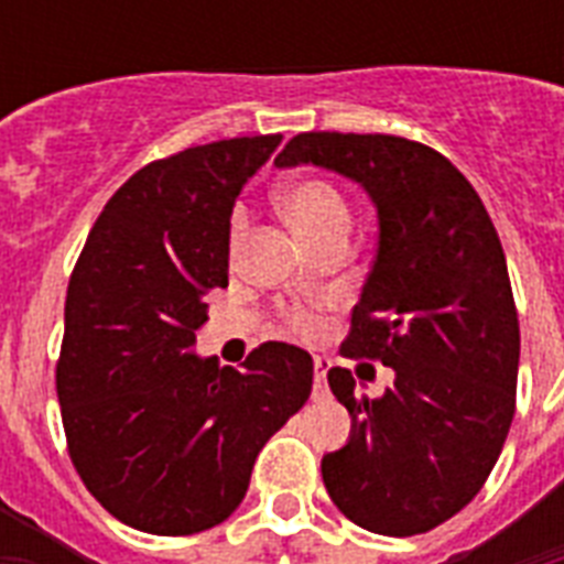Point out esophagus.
I'll use <instances>...</instances> for the list:
<instances>
[{"label":"esophagus","instance_id":"34e87169","mask_svg":"<svg viewBox=\"0 0 564 564\" xmlns=\"http://www.w3.org/2000/svg\"><path fill=\"white\" fill-rule=\"evenodd\" d=\"M327 369H330V360H327V357H316V362H313V371H316V392H325Z\"/></svg>","mask_w":564,"mask_h":564}]
</instances>
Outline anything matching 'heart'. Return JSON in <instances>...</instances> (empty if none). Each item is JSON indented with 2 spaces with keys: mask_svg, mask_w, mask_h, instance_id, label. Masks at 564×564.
Returning <instances> with one entry per match:
<instances>
[{
  "mask_svg": "<svg viewBox=\"0 0 564 564\" xmlns=\"http://www.w3.org/2000/svg\"><path fill=\"white\" fill-rule=\"evenodd\" d=\"M283 210L290 221L301 230V237L310 246L318 248L330 239H348L354 225L351 207L345 202V195L325 178H307L283 189L281 195ZM246 230V210H234L230 216V242L237 246ZM290 325L301 334H316V316L307 310H292Z\"/></svg>",
  "mask_w": 564,
  "mask_h": 564,
  "instance_id": "obj_1",
  "label": "heart"
}]
</instances>
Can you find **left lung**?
Returning <instances> with one entry per match:
<instances>
[{"instance_id": "obj_1", "label": "left lung", "mask_w": 564, "mask_h": 564, "mask_svg": "<svg viewBox=\"0 0 564 564\" xmlns=\"http://www.w3.org/2000/svg\"><path fill=\"white\" fill-rule=\"evenodd\" d=\"M274 163L357 181L380 225L343 354L394 369V386L369 398L327 371L351 412L348 445L322 459L327 495L362 530L427 533L482 489L516 415L521 330L498 230L463 172L415 140L307 131Z\"/></svg>"}]
</instances>
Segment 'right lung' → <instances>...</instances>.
I'll list each match as a JSON object with an SVG mask.
<instances>
[{
  "instance_id": "add662e5",
  "label": "right lung",
  "mask_w": 564,
  "mask_h": 564,
  "mask_svg": "<svg viewBox=\"0 0 564 564\" xmlns=\"http://www.w3.org/2000/svg\"><path fill=\"white\" fill-rule=\"evenodd\" d=\"M281 140L193 145L134 172L69 278L55 371L66 445L93 498L143 533L221 524L313 389L295 345L263 343L242 371L193 354L207 292L228 286L234 202Z\"/></svg>"
}]
</instances>
